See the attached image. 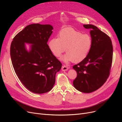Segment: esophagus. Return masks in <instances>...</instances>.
<instances>
[{
    "label": "esophagus",
    "mask_w": 122,
    "mask_h": 122,
    "mask_svg": "<svg viewBox=\"0 0 122 122\" xmlns=\"http://www.w3.org/2000/svg\"><path fill=\"white\" fill-rule=\"evenodd\" d=\"M69 69V68L67 67V66L64 65L62 66L61 68V70L62 71H67V70Z\"/></svg>",
    "instance_id": "obj_1"
}]
</instances>
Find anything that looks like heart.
Returning <instances> with one entry per match:
<instances>
[{
    "label": "heart",
    "instance_id": "1",
    "mask_svg": "<svg viewBox=\"0 0 122 122\" xmlns=\"http://www.w3.org/2000/svg\"><path fill=\"white\" fill-rule=\"evenodd\" d=\"M92 44L90 36L82 34L72 28H66L60 31L58 38H54L49 41V47L56 57L61 56L66 50L67 54L62 57L64 62L72 61L79 62L87 56Z\"/></svg>",
    "mask_w": 122,
    "mask_h": 122
}]
</instances>
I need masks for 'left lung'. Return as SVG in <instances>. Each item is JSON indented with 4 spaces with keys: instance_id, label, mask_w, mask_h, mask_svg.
I'll return each mask as SVG.
<instances>
[{
    "instance_id": "obj_1",
    "label": "left lung",
    "mask_w": 122,
    "mask_h": 122,
    "mask_svg": "<svg viewBox=\"0 0 122 122\" xmlns=\"http://www.w3.org/2000/svg\"><path fill=\"white\" fill-rule=\"evenodd\" d=\"M83 27L91 29L92 47L87 56L73 66L77 76L73 83L76 90L90 93L102 86L108 78L112 67L113 47L110 38L96 26L86 24Z\"/></svg>"
}]
</instances>
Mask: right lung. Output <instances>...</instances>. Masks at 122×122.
Returning <instances> with one entry per match:
<instances>
[{
  "instance_id": "right-lung-1",
  "label": "right lung",
  "mask_w": 122,
  "mask_h": 122,
  "mask_svg": "<svg viewBox=\"0 0 122 122\" xmlns=\"http://www.w3.org/2000/svg\"><path fill=\"white\" fill-rule=\"evenodd\" d=\"M49 24L27 25L15 36L10 55L15 71L25 87L36 94L50 91L61 64L52 54L47 42L52 33ZM30 44L28 51L25 43Z\"/></svg>"
}]
</instances>
